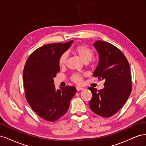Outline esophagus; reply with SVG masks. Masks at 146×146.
<instances>
[{
	"instance_id": "1",
	"label": "esophagus",
	"mask_w": 146,
	"mask_h": 146,
	"mask_svg": "<svg viewBox=\"0 0 146 146\" xmlns=\"http://www.w3.org/2000/svg\"><path fill=\"white\" fill-rule=\"evenodd\" d=\"M76 89H77V90L78 91H81V90H83L84 88H81V87H80V86H77V87L76 88Z\"/></svg>"
}]
</instances>
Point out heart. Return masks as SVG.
<instances>
[{"label":"heart","instance_id":"obj_1","mask_svg":"<svg viewBox=\"0 0 146 146\" xmlns=\"http://www.w3.org/2000/svg\"><path fill=\"white\" fill-rule=\"evenodd\" d=\"M74 50L78 55V56L80 57V58L85 63H89L92 60L94 55L93 51L86 46H78L74 48ZM67 58L68 55L66 53H63L60 56L58 60V64L60 66L63 67V66L65 65ZM70 79H71L72 82L77 84H80L82 82V77L81 75L79 74H74L71 77H70Z\"/></svg>","mask_w":146,"mask_h":146}]
</instances>
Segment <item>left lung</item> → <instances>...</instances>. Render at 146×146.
I'll list each match as a JSON object with an SVG mask.
<instances>
[{"label":"left lung","instance_id":"1","mask_svg":"<svg viewBox=\"0 0 146 146\" xmlns=\"http://www.w3.org/2000/svg\"><path fill=\"white\" fill-rule=\"evenodd\" d=\"M93 46L99 56L93 76L105 82L102 90L88 88L92 94L89 105L98 115L109 117L123 107L130 96L132 90L130 66L123 53L111 44L97 41Z\"/></svg>","mask_w":146,"mask_h":146}]
</instances>
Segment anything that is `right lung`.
Instances as JSON below:
<instances>
[{
    "instance_id": "add662e5",
    "label": "right lung",
    "mask_w": 146,
    "mask_h": 146,
    "mask_svg": "<svg viewBox=\"0 0 146 146\" xmlns=\"http://www.w3.org/2000/svg\"><path fill=\"white\" fill-rule=\"evenodd\" d=\"M73 41L42 46L35 50L26 61L23 81L25 98L39 116L54 122L67 112L70 101L76 93L74 86L56 90L54 78L60 72L58 60Z\"/></svg>"
}]
</instances>
